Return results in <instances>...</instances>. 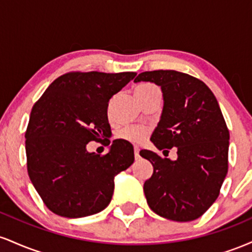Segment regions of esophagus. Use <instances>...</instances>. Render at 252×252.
Here are the masks:
<instances>
[{"label": "esophagus", "instance_id": "34e87169", "mask_svg": "<svg viewBox=\"0 0 252 252\" xmlns=\"http://www.w3.org/2000/svg\"><path fill=\"white\" fill-rule=\"evenodd\" d=\"M134 154H135L136 160H137V158H140V149H138L137 147H135L134 148Z\"/></svg>", "mask_w": 252, "mask_h": 252}]
</instances>
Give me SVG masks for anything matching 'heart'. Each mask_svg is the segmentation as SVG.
<instances>
[{
	"mask_svg": "<svg viewBox=\"0 0 252 252\" xmlns=\"http://www.w3.org/2000/svg\"><path fill=\"white\" fill-rule=\"evenodd\" d=\"M155 88L156 86L152 85V84H142V85L136 89L135 92L148 91V90ZM147 134H148V130L144 126H126V128L121 129L118 131V137L124 141H128L130 143H140L146 138Z\"/></svg>",
	"mask_w": 252,
	"mask_h": 252,
	"instance_id": "1",
	"label": "heart"
}]
</instances>
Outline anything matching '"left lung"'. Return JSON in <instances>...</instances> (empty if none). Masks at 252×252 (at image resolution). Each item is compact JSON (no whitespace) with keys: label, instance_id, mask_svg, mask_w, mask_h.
Listing matches in <instances>:
<instances>
[{"label":"left lung","instance_id":"obj_1","mask_svg":"<svg viewBox=\"0 0 252 252\" xmlns=\"http://www.w3.org/2000/svg\"><path fill=\"white\" fill-rule=\"evenodd\" d=\"M134 82L161 88L162 114L150 141L160 150L178 149L174 161L140 152L154 168L143 185L147 202L163 218L194 220L218 198L227 174L230 134L219 104L206 84L182 72H142Z\"/></svg>","mask_w":252,"mask_h":252}]
</instances>
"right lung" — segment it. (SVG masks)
<instances>
[{"label": "right lung", "mask_w": 252, "mask_h": 252, "mask_svg": "<svg viewBox=\"0 0 252 252\" xmlns=\"http://www.w3.org/2000/svg\"><path fill=\"white\" fill-rule=\"evenodd\" d=\"M135 76L71 72L34 104L25 135L28 175L56 215L82 218L103 211L114 194L115 176L134 162L128 141L114 140L103 156L89 153L86 144L111 136L109 100Z\"/></svg>", "instance_id": "add662e5"}]
</instances>
